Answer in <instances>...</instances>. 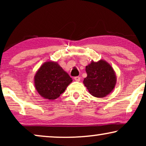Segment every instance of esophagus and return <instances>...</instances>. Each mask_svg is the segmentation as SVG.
<instances>
[{"instance_id":"34e87169","label":"esophagus","mask_w":146,"mask_h":146,"mask_svg":"<svg viewBox=\"0 0 146 146\" xmlns=\"http://www.w3.org/2000/svg\"><path fill=\"white\" fill-rule=\"evenodd\" d=\"M74 80L76 81V82H79L80 80V76L74 77Z\"/></svg>"}]
</instances>
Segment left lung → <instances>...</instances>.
<instances>
[{"mask_svg":"<svg viewBox=\"0 0 146 146\" xmlns=\"http://www.w3.org/2000/svg\"><path fill=\"white\" fill-rule=\"evenodd\" d=\"M87 77L83 83L90 94L96 98H104L113 91L116 84V75L112 66L106 61H92L86 66Z\"/></svg>","mask_w":146,"mask_h":146,"instance_id":"1","label":"left lung"}]
</instances>
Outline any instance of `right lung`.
I'll return each mask as SVG.
<instances>
[{
    "mask_svg": "<svg viewBox=\"0 0 146 146\" xmlns=\"http://www.w3.org/2000/svg\"><path fill=\"white\" fill-rule=\"evenodd\" d=\"M72 79L57 62L47 61L41 65L34 77L35 87L44 99L54 100L66 89Z\"/></svg>",
    "mask_w": 146,
    "mask_h": 146,
    "instance_id": "add662e5",
    "label": "right lung"
}]
</instances>
